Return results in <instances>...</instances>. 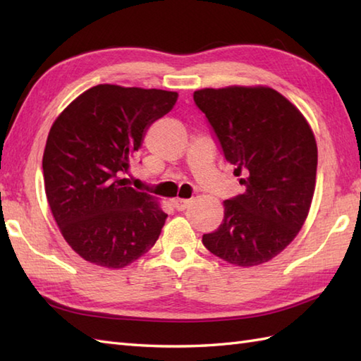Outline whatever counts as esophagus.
<instances>
[{"mask_svg": "<svg viewBox=\"0 0 361 361\" xmlns=\"http://www.w3.org/2000/svg\"><path fill=\"white\" fill-rule=\"evenodd\" d=\"M172 204L176 211H185L186 208H189L190 200H186V198H173Z\"/></svg>", "mask_w": 361, "mask_h": 361, "instance_id": "1", "label": "esophagus"}]
</instances>
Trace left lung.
I'll return each instance as SVG.
<instances>
[{"label":"left lung","instance_id":"8db88e82","mask_svg":"<svg viewBox=\"0 0 361 361\" xmlns=\"http://www.w3.org/2000/svg\"><path fill=\"white\" fill-rule=\"evenodd\" d=\"M208 118L245 192L225 200L220 226L203 234L212 255L239 267L271 260L302 228L315 192L318 149L296 106L268 87L204 88Z\"/></svg>","mask_w":361,"mask_h":361}]
</instances>
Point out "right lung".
Masks as SVG:
<instances>
[{
  "label": "right lung",
  "mask_w": 361,
  "mask_h": 361,
  "mask_svg": "<svg viewBox=\"0 0 361 361\" xmlns=\"http://www.w3.org/2000/svg\"><path fill=\"white\" fill-rule=\"evenodd\" d=\"M176 97L104 83L74 99L52 124L43 153L46 198L65 240L88 262L124 268L158 240L167 214L122 175Z\"/></svg>",
  "instance_id": "1"
}]
</instances>
